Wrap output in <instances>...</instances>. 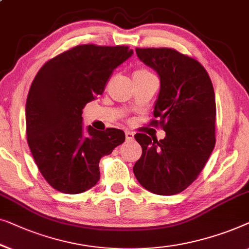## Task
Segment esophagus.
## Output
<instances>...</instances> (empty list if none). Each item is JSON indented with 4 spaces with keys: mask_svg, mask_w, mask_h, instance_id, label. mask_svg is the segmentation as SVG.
Returning <instances> with one entry per match:
<instances>
[{
    "mask_svg": "<svg viewBox=\"0 0 249 249\" xmlns=\"http://www.w3.org/2000/svg\"><path fill=\"white\" fill-rule=\"evenodd\" d=\"M125 136H126V140H127V141H132V140L134 139V134L129 131H125Z\"/></svg>",
    "mask_w": 249,
    "mask_h": 249,
    "instance_id": "esophagus-1",
    "label": "esophagus"
}]
</instances>
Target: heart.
Returning a JSON list of instances; mask_svg holds the SVG:
<instances>
[{
    "label": "heart",
    "mask_w": 249,
    "mask_h": 249,
    "mask_svg": "<svg viewBox=\"0 0 249 249\" xmlns=\"http://www.w3.org/2000/svg\"><path fill=\"white\" fill-rule=\"evenodd\" d=\"M148 74H152V73L144 68H140L134 72V75H148Z\"/></svg>",
    "instance_id": "1"
}]
</instances>
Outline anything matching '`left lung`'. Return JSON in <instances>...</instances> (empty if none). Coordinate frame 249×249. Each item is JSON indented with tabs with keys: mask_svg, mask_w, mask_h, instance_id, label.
<instances>
[{
	"mask_svg": "<svg viewBox=\"0 0 249 249\" xmlns=\"http://www.w3.org/2000/svg\"><path fill=\"white\" fill-rule=\"evenodd\" d=\"M138 57L158 73L160 92L152 125L163 140L135 134L142 156L133 171L146 190L175 195L197 178L215 145V97L211 79L195 58L173 48H136Z\"/></svg>",
	"mask_w": 249,
	"mask_h": 249,
	"instance_id": "obj_1",
	"label": "left lung"
}]
</instances>
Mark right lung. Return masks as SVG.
<instances>
[{
	"label": "right lung",
	"mask_w": 249,
	"mask_h": 249,
	"mask_svg": "<svg viewBox=\"0 0 249 249\" xmlns=\"http://www.w3.org/2000/svg\"><path fill=\"white\" fill-rule=\"evenodd\" d=\"M127 46L79 45L45 63L26 105L27 141L40 174L56 191L79 194L100 178L99 161L125 141L122 129L82 125V109L103 94Z\"/></svg>",
	"instance_id": "add662e5"
}]
</instances>
